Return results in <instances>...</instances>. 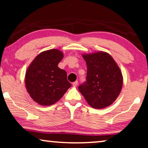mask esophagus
<instances>
[{"label":"esophagus","mask_w":148,"mask_h":148,"mask_svg":"<svg viewBox=\"0 0 148 148\" xmlns=\"http://www.w3.org/2000/svg\"><path fill=\"white\" fill-rule=\"evenodd\" d=\"M77 85H78V82H77V81H75V82H74L73 83V86H75V87H76L77 86Z\"/></svg>","instance_id":"34e87169"}]
</instances>
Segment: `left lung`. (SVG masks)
<instances>
[{"instance_id": "8db88e82", "label": "left lung", "mask_w": 148, "mask_h": 148, "mask_svg": "<svg viewBox=\"0 0 148 148\" xmlns=\"http://www.w3.org/2000/svg\"><path fill=\"white\" fill-rule=\"evenodd\" d=\"M87 64L86 81L79 91L94 108H104L112 104L120 94L123 77L120 69L110 54L96 52L84 54Z\"/></svg>"}]
</instances>
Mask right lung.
I'll return each instance as SVG.
<instances>
[{"label":"right lung","instance_id":"right-lung-1","mask_svg":"<svg viewBox=\"0 0 148 148\" xmlns=\"http://www.w3.org/2000/svg\"><path fill=\"white\" fill-rule=\"evenodd\" d=\"M63 54L58 50L44 51L36 56L25 73V86L32 98L50 106L62 98L71 86L66 72L58 67Z\"/></svg>","mask_w":148,"mask_h":148}]
</instances>
